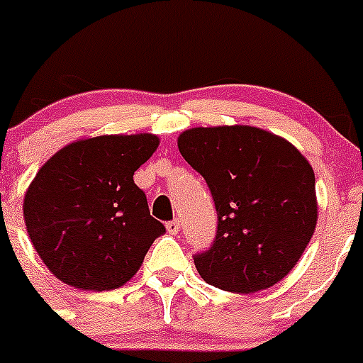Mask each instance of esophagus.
Returning <instances> with one entry per match:
<instances>
[{
    "label": "esophagus",
    "mask_w": 363,
    "mask_h": 363,
    "mask_svg": "<svg viewBox=\"0 0 363 363\" xmlns=\"http://www.w3.org/2000/svg\"><path fill=\"white\" fill-rule=\"evenodd\" d=\"M165 227H167L169 234L176 235L179 232V221L178 219H172V221H167V225H165Z\"/></svg>",
    "instance_id": "34e87169"
}]
</instances>
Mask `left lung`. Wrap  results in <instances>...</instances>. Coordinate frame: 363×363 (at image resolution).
I'll use <instances>...</instances> for the list:
<instances>
[{
	"label": "left lung",
	"mask_w": 363,
	"mask_h": 363,
	"mask_svg": "<svg viewBox=\"0 0 363 363\" xmlns=\"http://www.w3.org/2000/svg\"><path fill=\"white\" fill-rule=\"evenodd\" d=\"M178 149L203 176L218 212L214 241L194 254L201 279L238 294L284 279L317 225L308 160L281 136L250 125L189 129Z\"/></svg>",
	"instance_id": "left-lung-1"
}]
</instances>
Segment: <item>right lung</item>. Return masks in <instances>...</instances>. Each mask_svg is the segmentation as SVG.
<instances>
[{
	"instance_id": "1",
	"label": "right lung",
	"mask_w": 363,
	"mask_h": 363,
	"mask_svg": "<svg viewBox=\"0 0 363 363\" xmlns=\"http://www.w3.org/2000/svg\"><path fill=\"white\" fill-rule=\"evenodd\" d=\"M158 147L155 135H106L66 145L25 194L26 232L66 284L104 291L138 272L165 227L149 212L133 174Z\"/></svg>"
}]
</instances>
